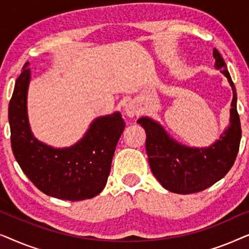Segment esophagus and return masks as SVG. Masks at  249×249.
Instances as JSON below:
<instances>
[{
	"instance_id": "34e87169",
	"label": "esophagus",
	"mask_w": 249,
	"mask_h": 249,
	"mask_svg": "<svg viewBox=\"0 0 249 249\" xmlns=\"http://www.w3.org/2000/svg\"><path fill=\"white\" fill-rule=\"evenodd\" d=\"M124 112L127 113L129 117H134V115L138 114V107L135 102H129V103L125 105Z\"/></svg>"
}]
</instances>
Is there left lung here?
Listing matches in <instances>:
<instances>
[{"label": "left lung", "mask_w": 249, "mask_h": 249, "mask_svg": "<svg viewBox=\"0 0 249 249\" xmlns=\"http://www.w3.org/2000/svg\"><path fill=\"white\" fill-rule=\"evenodd\" d=\"M215 68L228 78L232 87L231 125L209 148H189L172 141L163 128L148 118H141L146 132V152L153 175L169 192L193 194L203 192L229 172L239 151L241 127L237 112V94L227 64L216 49L213 50Z\"/></svg>", "instance_id": "1"}]
</instances>
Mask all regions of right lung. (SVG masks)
Here are the masks:
<instances>
[{
  "mask_svg": "<svg viewBox=\"0 0 249 249\" xmlns=\"http://www.w3.org/2000/svg\"><path fill=\"white\" fill-rule=\"evenodd\" d=\"M23 67L9 104L13 155L28 179L46 195L66 200L96 196L107 185L115 147L125 124L120 113L91 124L79 142L56 149L34 138L27 117L30 71Z\"/></svg>",
  "mask_w": 249,
  "mask_h": 249,
  "instance_id": "right-lung-1",
  "label": "right lung"
}]
</instances>
